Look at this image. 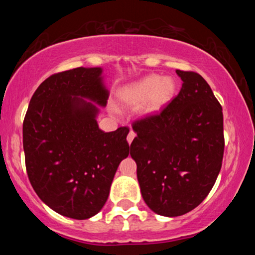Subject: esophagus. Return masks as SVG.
Returning <instances> with one entry per match:
<instances>
[{
	"label": "esophagus",
	"instance_id": "1",
	"mask_svg": "<svg viewBox=\"0 0 255 255\" xmlns=\"http://www.w3.org/2000/svg\"><path fill=\"white\" fill-rule=\"evenodd\" d=\"M134 137H135V133H134L133 130H130L129 134H128V135H127L128 144H131V141H133V140H134Z\"/></svg>",
	"mask_w": 255,
	"mask_h": 255
}]
</instances>
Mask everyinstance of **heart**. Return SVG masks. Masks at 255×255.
<instances>
[{
    "label": "heart",
    "mask_w": 255,
    "mask_h": 255,
    "mask_svg": "<svg viewBox=\"0 0 255 255\" xmlns=\"http://www.w3.org/2000/svg\"><path fill=\"white\" fill-rule=\"evenodd\" d=\"M175 92L176 84L171 78L147 75L125 86L119 92L118 98L122 107L135 109L140 106L141 115L153 116L170 103Z\"/></svg>",
    "instance_id": "obj_1"
}]
</instances>
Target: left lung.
<instances>
[{
	"label": "left lung",
	"instance_id": "1",
	"mask_svg": "<svg viewBox=\"0 0 255 255\" xmlns=\"http://www.w3.org/2000/svg\"><path fill=\"white\" fill-rule=\"evenodd\" d=\"M178 95L159 115L135 122L130 156L144 201L154 213L192 211L212 189L224 152L223 113L205 79L176 71Z\"/></svg>",
	"mask_w": 255,
	"mask_h": 255
}]
</instances>
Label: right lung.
Masks as SVG:
<instances>
[{
  "label": "right lung",
  "instance_id": "right-lung-1",
  "mask_svg": "<svg viewBox=\"0 0 255 255\" xmlns=\"http://www.w3.org/2000/svg\"><path fill=\"white\" fill-rule=\"evenodd\" d=\"M109 93L103 68L79 67L44 80L28 104L22 125L28 178L40 200L64 217L97 215L129 154L127 127L109 133L98 127Z\"/></svg>",
  "mask_w": 255,
  "mask_h": 255
}]
</instances>
